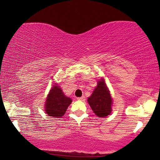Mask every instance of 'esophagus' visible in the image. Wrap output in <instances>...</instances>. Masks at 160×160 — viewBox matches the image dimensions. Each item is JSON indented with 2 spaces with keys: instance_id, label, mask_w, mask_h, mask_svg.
Segmentation results:
<instances>
[{
  "instance_id": "esophagus-1",
  "label": "esophagus",
  "mask_w": 160,
  "mask_h": 160,
  "mask_svg": "<svg viewBox=\"0 0 160 160\" xmlns=\"http://www.w3.org/2000/svg\"><path fill=\"white\" fill-rule=\"evenodd\" d=\"M78 100H80V101H85V96H82V97H78Z\"/></svg>"
}]
</instances>
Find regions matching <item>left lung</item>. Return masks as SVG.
Returning a JSON list of instances; mask_svg holds the SVG:
<instances>
[{"instance_id":"left-lung-1","label":"left lung","mask_w":160,"mask_h":160,"mask_svg":"<svg viewBox=\"0 0 160 160\" xmlns=\"http://www.w3.org/2000/svg\"><path fill=\"white\" fill-rule=\"evenodd\" d=\"M88 101L91 109L99 117H105L112 112V98L103 78L98 81L97 86Z\"/></svg>"}]
</instances>
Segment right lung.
Returning a JSON list of instances; mask_svg holds the SVG:
<instances>
[{"label":"right lung","instance_id":"1","mask_svg":"<svg viewBox=\"0 0 160 160\" xmlns=\"http://www.w3.org/2000/svg\"><path fill=\"white\" fill-rule=\"evenodd\" d=\"M51 88L45 103V111L48 116L61 118L66 113L72 99L65 95L61 88L54 85Z\"/></svg>","mask_w":160,"mask_h":160}]
</instances>
